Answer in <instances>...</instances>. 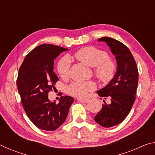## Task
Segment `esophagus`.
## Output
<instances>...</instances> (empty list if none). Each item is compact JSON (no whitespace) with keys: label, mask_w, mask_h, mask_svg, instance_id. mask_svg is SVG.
<instances>
[{"label":"esophagus","mask_w":155,"mask_h":155,"mask_svg":"<svg viewBox=\"0 0 155 155\" xmlns=\"http://www.w3.org/2000/svg\"><path fill=\"white\" fill-rule=\"evenodd\" d=\"M78 101L82 102L83 103H87L89 100L88 99H82V98H78Z\"/></svg>","instance_id":"obj_1"}]
</instances>
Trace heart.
<instances>
[{
    "label": "heart",
    "instance_id": "1",
    "mask_svg": "<svg viewBox=\"0 0 155 155\" xmlns=\"http://www.w3.org/2000/svg\"><path fill=\"white\" fill-rule=\"evenodd\" d=\"M74 57L83 64L94 68V72L100 81L107 82L111 79L116 70L115 61L109 58L107 52L95 46L84 47L74 54ZM71 61L69 57H64L57 65L59 74L63 79L68 77ZM95 85L92 82H74L68 87L70 95L83 98L87 96L89 91L93 90Z\"/></svg>",
    "mask_w": 155,
    "mask_h": 155
}]
</instances>
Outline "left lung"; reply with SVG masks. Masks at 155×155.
Listing matches in <instances>:
<instances>
[{"label":"left lung","instance_id":"8db88e82","mask_svg":"<svg viewBox=\"0 0 155 155\" xmlns=\"http://www.w3.org/2000/svg\"><path fill=\"white\" fill-rule=\"evenodd\" d=\"M98 41L107 43L117 63L114 77L105 87L97 91L104 99L110 98L111 103L107 104L103 100L104 103L94 120L102 127L109 128L121 123L132 108L138 85V70L134 57L124 44L109 37Z\"/></svg>","mask_w":155,"mask_h":155}]
</instances>
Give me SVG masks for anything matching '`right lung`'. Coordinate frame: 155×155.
Here are the masks:
<instances>
[{
	"label": "right lung",
	"instance_id": "right-lung-1",
	"mask_svg": "<svg viewBox=\"0 0 155 155\" xmlns=\"http://www.w3.org/2000/svg\"><path fill=\"white\" fill-rule=\"evenodd\" d=\"M68 49L46 44L37 46L24 59L18 71L17 87L21 103L30 120L41 130H54L65 122L74 98L61 96L59 103L48 94L59 80L54 60Z\"/></svg>",
	"mask_w": 155,
	"mask_h": 155
}]
</instances>
